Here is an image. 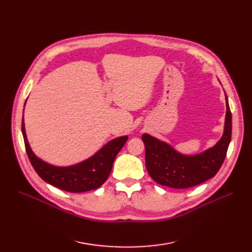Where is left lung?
<instances>
[{"instance_id": "8db88e82", "label": "left lung", "mask_w": 252, "mask_h": 252, "mask_svg": "<svg viewBox=\"0 0 252 252\" xmlns=\"http://www.w3.org/2000/svg\"><path fill=\"white\" fill-rule=\"evenodd\" d=\"M226 96V118L220 141L201 153L186 155L171 145L144 134L145 160L150 177L162 186L186 189L197 186L217 175L226 157L232 136V113Z\"/></svg>"}]
</instances>
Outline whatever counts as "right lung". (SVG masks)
Masks as SVG:
<instances>
[{"instance_id": "1", "label": "right lung", "mask_w": 252, "mask_h": 252, "mask_svg": "<svg viewBox=\"0 0 252 252\" xmlns=\"http://www.w3.org/2000/svg\"><path fill=\"white\" fill-rule=\"evenodd\" d=\"M21 129L26 153L36 174L52 186L71 193L91 191L103 185L111 173L116 155L125 146L128 138L123 136L109 141L84 161L68 166H56L44 161L33 153L26 137L23 118Z\"/></svg>"}]
</instances>
